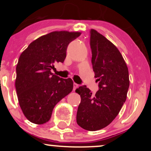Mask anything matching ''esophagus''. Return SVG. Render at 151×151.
<instances>
[{
	"instance_id": "esophagus-1",
	"label": "esophagus",
	"mask_w": 151,
	"mask_h": 151,
	"mask_svg": "<svg viewBox=\"0 0 151 151\" xmlns=\"http://www.w3.org/2000/svg\"><path fill=\"white\" fill-rule=\"evenodd\" d=\"M78 86H79V84H76V83H74V90H75L76 89H77Z\"/></svg>"
}]
</instances>
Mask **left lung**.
Wrapping results in <instances>:
<instances>
[{"instance_id": "obj_1", "label": "left lung", "mask_w": 151, "mask_h": 151, "mask_svg": "<svg viewBox=\"0 0 151 151\" xmlns=\"http://www.w3.org/2000/svg\"><path fill=\"white\" fill-rule=\"evenodd\" d=\"M90 46L99 89L95 95L86 86L76 89L81 96L77 123L82 129L94 131L109 125L119 114L127 96L129 75L116 47L93 29L90 31Z\"/></svg>"}]
</instances>
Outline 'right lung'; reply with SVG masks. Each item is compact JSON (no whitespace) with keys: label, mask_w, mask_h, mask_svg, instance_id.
I'll use <instances>...</instances> for the list:
<instances>
[{"label":"right lung","mask_w":151,"mask_h":151,"mask_svg":"<svg viewBox=\"0 0 151 151\" xmlns=\"http://www.w3.org/2000/svg\"><path fill=\"white\" fill-rule=\"evenodd\" d=\"M79 32L55 31L29 45L19 58L15 89L25 116L43 124L51 118L54 107L73 89L72 79H62L51 72L57 62H63L68 45Z\"/></svg>","instance_id":"obj_1"}]
</instances>
